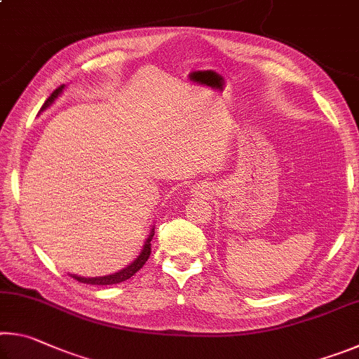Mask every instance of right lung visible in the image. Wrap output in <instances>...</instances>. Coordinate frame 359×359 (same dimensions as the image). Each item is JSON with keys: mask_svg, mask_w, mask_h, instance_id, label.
<instances>
[{"mask_svg": "<svg viewBox=\"0 0 359 359\" xmlns=\"http://www.w3.org/2000/svg\"><path fill=\"white\" fill-rule=\"evenodd\" d=\"M65 87H66V85H60V87L55 90V92H53L50 96H48L44 104H42L39 114L44 112L47 107H50V106L53 104V102H55V100L58 98V96L63 93ZM154 234H155V228H151L149 236H147V239H145V242H144L141 253L137 255V257L135 258V261H133V263H130L128 266L123 267V269L114 272V274L102 276V277H81V276H76V274H71V277L76 278V280H79V282L88 283V285H115V283H120V282L128 280V278H131L133 276L136 274V272H137L139 269H141V267L145 264V261L149 259L150 252H151L150 241L154 239Z\"/></svg>", "mask_w": 359, "mask_h": 359, "instance_id": "right-lung-1", "label": "right lung"}]
</instances>
